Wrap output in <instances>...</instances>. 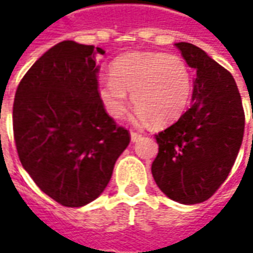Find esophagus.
<instances>
[{
  "label": "esophagus",
  "mask_w": 253,
  "mask_h": 253,
  "mask_svg": "<svg viewBox=\"0 0 253 253\" xmlns=\"http://www.w3.org/2000/svg\"><path fill=\"white\" fill-rule=\"evenodd\" d=\"M141 138V135L139 133H136V132H131V141L132 142H138V139Z\"/></svg>",
  "instance_id": "1"
}]
</instances>
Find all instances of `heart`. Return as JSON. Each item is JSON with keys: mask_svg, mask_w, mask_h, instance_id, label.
<instances>
[{"mask_svg": "<svg viewBox=\"0 0 253 253\" xmlns=\"http://www.w3.org/2000/svg\"><path fill=\"white\" fill-rule=\"evenodd\" d=\"M111 79H101L97 95L107 114L121 120L129 97L138 108L136 121L169 125L189 107L193 79L179 56L161 52H129L118 56L110 67Z\"/></svg>", "mask_w": 253, "mask_h": 253, "instance_id": "obj_1", "label": "heart"}]
</instances>
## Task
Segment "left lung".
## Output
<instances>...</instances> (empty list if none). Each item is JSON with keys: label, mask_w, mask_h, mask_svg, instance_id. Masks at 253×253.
Listing matches in <instances>:
<instances>
[{"label": "left lung", "mask_w": 253, "mask_h": 253, "mask_svg": "<svg viewBox=\"0 0 253 253\" xmlns=\"http://www.w3.org/2000/svg\"><path fill=\"white\" fill-rule=\"evenodd\" d=\"M176 47L196 70L191 107L156 135L152 163L158 187L180 204L209 200L228 177L244 138L245 114L237 83L227 69L187 42Z\"/></svg>", "instance_id": "1"}]
</instances>
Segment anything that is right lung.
<instances>
[{"mask_svg": "<svg viewBox=\"0 0 253 253\" xmlns=\"http://www.w3.org/2000/svg\"><path fill=\"white\" fill-rule=\"evenodd\" d=\"M92 44L63 41L26 72L14 100L19 161L36 186L64 207H83L110 183L129 132L117 126L97 95Z\"/></svg>", "mask_w": 253, "mask_h": 253, "instance_id": "obj_1", "label": "right lung"}]
</instances>
